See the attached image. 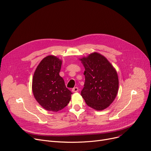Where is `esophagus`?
I'll return each instance as SVG.
<instances>
[{"instance_id":"esophagus-1","label":"esophagus","mask_w":151,"mask_h":151,"mask_svg":"<svg viewBox=\"0 0 151 151\" xmlns=\"http://www.w3.org/2000/svg\"><path fill=\"white\" fill-rule=\"evenodd\" d=\"M72 91L74 92V93H76V92H78V87H75L72 89Z\"/></svg>"}]
</instances>
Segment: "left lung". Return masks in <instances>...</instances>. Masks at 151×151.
Masks as SVG:
<instances>
[{"instance_id":"8db88e82","label":"left lung","mask_w":151,"mask_h":151,"mask_svg":"<svg viewBox=\"0 0 151 151\" xmlns=\"http://www.w3.org/2000/svg\"><path fill=\"white\" fill-rule=\"evenodd\" d=\"M80 60L85 68L81 95L88 106L97 111L106 109L118 93L119 80L116 70L104 56L96 52Z\"/></svg>"}]
</instances>
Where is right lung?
Listing matches in <instances>:
<instances>
[{"label": "right lung", "mask_w": 151, "mask_h": 151, "mask_svg": "<svg viewBox=\"0 0 151 151\" xmlns=\"http://www.w3.org/2000/svg\"><path fill=\"white\" fill-rule=\"evenodd\" d=\"M61 63L62 61L55 56H47L37 67L32 80V91L37 101L53 112L66 106L72 94L59 75Z\"/></svg>", "instance_id": "obj_1"}]
</instances>
